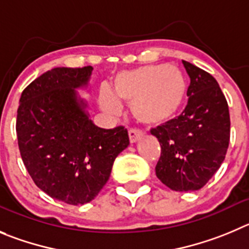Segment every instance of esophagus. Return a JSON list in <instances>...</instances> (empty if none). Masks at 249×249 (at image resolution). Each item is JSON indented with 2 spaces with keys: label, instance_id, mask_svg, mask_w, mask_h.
Listing matches in <instances>:
<instances>
[{
  "label": "esophagus",
  "instance_id": "esophagus-1",
  "mask_svg": "<svg viewBox=\"0 0 249 249\" xmlns=\"http://www.w3.org/2000/svg\"><path fill=\"white\" fill-rule=\"evenodd\" d=\"M141 136H142V131H141V130L134 129V127L129 129L130 142H136V141H138Z\"/></svg>",
  "mask_w": 249,
  "mask_h": 249
}]
</instances>
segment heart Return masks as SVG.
<instances>
[{"mask_svg": "<svg viewBox=\"0 0 249 249\" xmlns=\"http://www.w3.org/2000/svg\"><path fill=\"white\" fill-rule=\"evenodd\" d=\"M188 85L178 67L148 66L123 72L113 83V94L103 90L101 107L110 114L119 110L118 101L130 104L132 115L145 125L157 126L173 119L184 104Z\"/></svg>", "mask_w": 249, "mask_h": 249, "instance_id": "1", "label": "heart"}]
</instances>
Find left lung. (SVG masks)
<instances>
[{"instance_id": "left-lung-1", "label": "left lung", "mask_w": 249, "mask_h": 249, "mask_svg": "<svg viewBox=\"0 0 249 249\" xmlns=\"http://www.w3.org/2000/svg\"><path fill=\"white\" fill-rule=\"evenodd\" d=\"M190 85L176 119L151 129L161 145L156 176L176 192L201 189L220 168L230 143L229 104L209 72L183 60Z\"/></svg>"}]
</instances>
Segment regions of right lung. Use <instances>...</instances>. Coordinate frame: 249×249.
Listing matches in <instances>:
<instances>
[{"label": "right lung", "mask_w": 249, "mask_h": 249, "mask_svg": "<svg viewBox=\"0 0 249 249\" xmlns=\"http://www.w3.org/2000/svg\"><path fill=\"white\" fill-rule=\"evenodd\" d=\"M92 70L45 72L25 87L17 110L18 147L28 173L49 196L70 205L96 198L130 143L124 126L102 129L83 110L75 89L87 85Z\"/></svg>", "instance_id": "1"}]
</instances>
